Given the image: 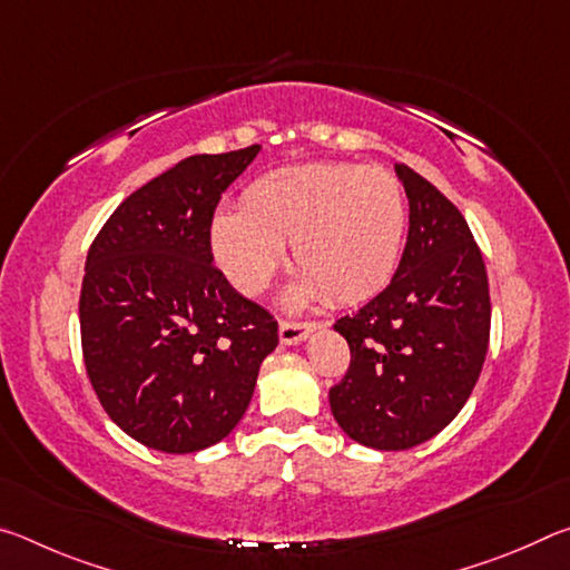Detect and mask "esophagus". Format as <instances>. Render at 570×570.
I'll use <instances>...</instances> for the list:
<instances>
[{
    "instance_id": "esophagus-1",
    "label": "esophagus",
    "mask_w": 570,
    "mask_h": 570,
    "mask_svg": "<svg viewBox=\"0 0 570 570\" xmlns=\"http://www.w3.org/2000/svg\"><path fill=\"white\" fill-rule=\"evenodd\" d=\"M316 330L314 322H282L278 324V342L286 346L302 344Z\"/></svg>"
}]
</instances>
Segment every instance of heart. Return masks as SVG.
I'll return each instance as SVG.
<instances>
[{
    "label": "heart",
    "instance_id": "1",
    "mask_svg": "<svg viewBox=\"0 0 570 570\" xmlns=\"http://www.w3.org/2000/svg\"><path fill=\"white\" fill-rule=\"evenodd\" d=\"M404 234L407 198L390 170L304 163L256 178L240 210H218L210 248L238 292L258 294L292 244L302 274L284 302L298 308L324 294L336 304L377 294L400 264Z\"/></svg>",
    "mask_w": 570,
    "mask_h": 570
}]
</instances>
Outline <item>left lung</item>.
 Segmentation results:
<instances>
[{
    "label": "left lung",
    "mask_w": 570,
    "mask_h": 570,
    "mask_svg": "<svg viewBox=\"0 0 570 570\" xmlns=\"http://www.w3.org/2000/svg\"><path fill=\"white\" fill-rule=\"evenodd\" d=\"M410 230L390 286L334 324L352 362L330 390L334 420L354 442L410 450L465 407L490 340V294L468 220L420 173L397 163Z\"/></svg>",
    "instance_id": "1"
}]
</instances>
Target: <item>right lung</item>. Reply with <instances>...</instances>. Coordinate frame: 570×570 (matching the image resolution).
Wrapping results in <instances>:
<instances>
[{"label":"right lung","instance_id":"1","mask_svg":"<svg viewBox=\"0 0 570 570\" xmlns=\"http://www.w3.org/2000/svg\"><path fill=\"white\" fill-rule=\"evenodd\" d=\"M262 146L190 156L130 193L92 240L80 294L85 370L140 445L186 455L224 440L278 344L274 316L214 266L210 220Z\"/></svg>","mask_w":570,"mask_h":570}]
</instances>
